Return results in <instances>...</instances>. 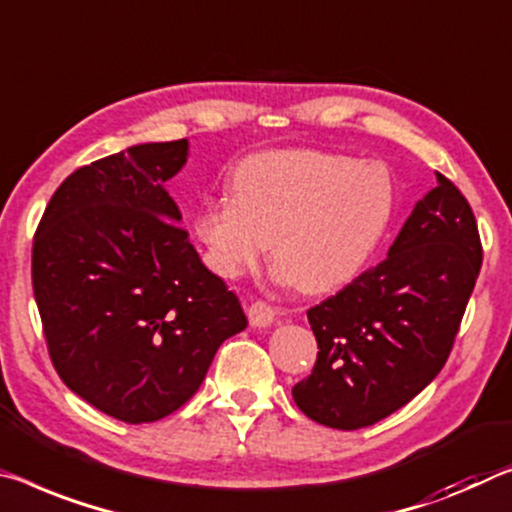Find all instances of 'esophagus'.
Here are the masks:
<instances>
[{"mask_svg":"<svg viewBox=\"0 0 512 512\" xmlns=\"http://www.w3.org/2000/svg\"><path fill=\"white\" fill-rule=\"evenodd\" d=\"M275 307H271L269 303H264V300H255L253 305L248 307V319H250V326L253 328H269L271 323L275 321Z\"/></svg>","mask_w":512,"mask_h":512,"instance_id":"obj_1","label":"esophagus"}]
</instances>
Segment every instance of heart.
Wrapping results in <instances>:
<instances>
[{"label": "heart", "mask_w": 512, "mask_h": 512, "mask_svg": "<svg viewBox=\"0 0 512 512\" xmlns=\"http://www.w3.org/2000/svg\"><path fill=\"white\" fill-rule=\"evenodd\" d=\"M227 193L193 214L205 264L234 280L271 239L275 278L305 294L358 278L396 214V186L383 164L321 150L250 154L232 170Z\"/></svg>", "instance_id": "obj_1"}]
</instances>
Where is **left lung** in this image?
<instances>
[{
  "label": "left lung",
  "mask_w": 512,
  "mask_h": 512,
  "mask_svg": "<svg viewBox=\"0 0 512 512\" xmlns=\"http://www.w3.org/2000/svg\"><path fill=\"white\" fill-rule=\"evenodd\" d=\"M481 262L472 207L437 173L387 259L307 310L319 355L291 389L298 408L355 431L415 399L449 358Z\"/></svg>",
  "instance_id": "left-lung-1"
}]
</instances>
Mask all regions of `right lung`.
Returning a JSON list of instances; mask_svg holds the SVG:
<instances>
[{"mask_svg": "<svg viewBox=\"0 0 512 512\" xmlns=\"http://www.w3.org/2000/svg\"><path fill=\"white\" fill-rule=\"evenodd\" d=\"M189 141L141 143L66 177L34 237L31 280L47 351L72 392L125 424L191 399L239 298L200 262L164 184Z\"/></svg>", "mask_w": 512, "mask_h": 512, "instance_id": "add662e5", "label": "right lung"}]
</instances>
